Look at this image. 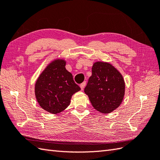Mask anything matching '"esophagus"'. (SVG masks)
<instances>
[{
	"mask_svg": "<svg viewBox=\"0 0 160 160\" xmlns=\"http://www.w3.org/2000/svg\"><path fill=\"white\" fill-rule=\"evenodd\" d=\"M86 85V82H83L82 84H80V88H81V90H83V89L84 88V87H85Z\"/></svg>",
	"mask_w": 160,
	"mask_h": 160,
	"instance_id": "1",
	"label": "esophagus"
}]
</instances>
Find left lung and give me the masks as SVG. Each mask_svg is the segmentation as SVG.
<instances>
[{
    "mask_svg": "<svg viewBox=\"0 0 160 160\" xmlns=\"http://www.w3.org/2000/svg\"><path fill=\"white\" fill-rule=\"evenodd\" d=\"M92 70L84 93L97 111L110 113L119 107L123 100L126 84L123 76L106 62H94Z\"/></svg>",
    "mask_w": 160,
    "mask_h": 160,
    "instance_id": "obj_1",
    "label": "left lung"
}]
</instances>
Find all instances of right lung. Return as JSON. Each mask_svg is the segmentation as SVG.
<instances>
[{
	"label": "right lung",
	"mask_w": 160,
	"mask_h": 160,
	"mask_svg": "<svg viewBox=\"0 0 160 160\" xmlns=\"http://www.w3.org/2000/svg\"><path fill=\"white\" fill-rule=\"evenodd\" d=\"M65 66L66 60L63 59L51 61L34 85V93L40 107L51 114L64 111L69 105L72 96L80 90Z\"/></svg>",
	"instance_id": "1"
}]
</instances>
